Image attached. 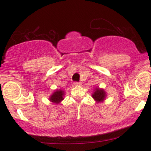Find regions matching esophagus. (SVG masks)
I'll return each mask as SVG.
<instances>
[{
  "mask_svg": "<svg viewBox=\"0 0 151 151\" xmlns=\"http://www.w3.org/2000/svg\"><path fill=\"white\" fill-rule=\"evenodd\" d=\"M74 84L76 86H79L81 84V82H79V81H75V82L74 83Z\"/></svg>",
  "mask_w": 151,
  "mask_h": 151,
  "instance_id": "esophagus-1",
  "label": "esophagus"
}]
</instances>
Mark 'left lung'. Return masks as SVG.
I'll return each mask as SVG.
<instances>
[{"label": "left lung", "mask_w": 151, "mask_h": 151, "mask_svg": "<svg viewBox=\"0 0 151 151\" xmlns=\"http://www.w3.org/2000/svg\"><path fill=\"white\" fill-rule=\"evenodd\" d=\"M106 93L104 90L99 89V88H96L94 92L92 94V97L98 103L103 101L106 99Z\"/></svg>", "instance_id": "obj_1"}]
</instances>
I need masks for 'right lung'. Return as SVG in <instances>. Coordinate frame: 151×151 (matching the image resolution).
<instances>
[{
	"instance_id": "1",
	"label": "right lung",
	"mask_w": 151,
	"mask_h": 151,
	"mask_svg": "<svg viewBox=\"0 0 151 151\" xmlns=\"http://www.w3.org/2000/svg\"><path fill=\"white\" fill-rule=\"evenodd\" d=\"M64 95H65V92H64V91H62L61 89L57 90V91H55V92L50 96V101L58 104L60 103V102L64 99L63 98Z\"/></svg>"
}]
</instances>
